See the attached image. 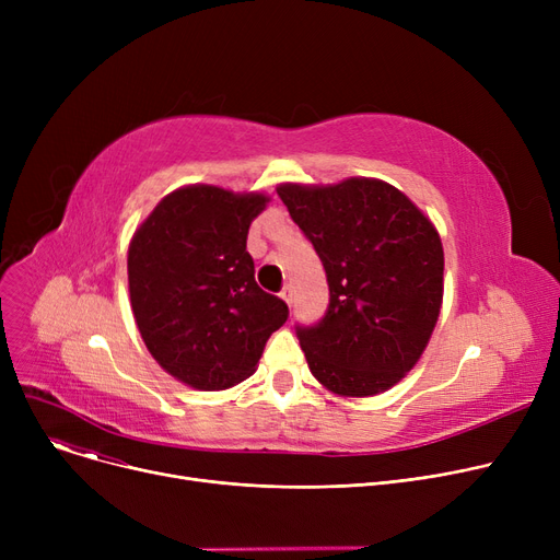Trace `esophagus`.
Masks as SVG:
<instances>
[{
    "label": "esophagus",
    "instance_id": "1",
    "mask_svg": "<svg viewBox=\"0 0 560 560\" xmlns=\"http://www.w3.org/2000/svg\"><path fill=\"white\" fill-rule=\"evenodd\" d=\"M279 298L290 306V304H292V288H290V285H283L281 292H279Z\"/></svg>",
    "mask_w": 560,
    "mask_h": 560
}]
</instances>
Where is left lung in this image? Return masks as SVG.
I'll use <instances>...</instances> for the list:
<instances>
[{
	"label": "left lung",
	"mask_w": 560,
	"mask_h": 560,
	"mask_svg": "<svg viewBox=\"0 0 560 560\" xmlns=\"http://www.w3.org/2000/svg\"><path fill=\"white\" fill-rule=\"evenodd\" d=\"M277 192L329 283L325 317L295 327L313 376L342 397L393 388L420 361L443 304L435 226L401 190L365 176Z\"/></svg>",
	"instance_id": "obj_1"
}]
</instances>
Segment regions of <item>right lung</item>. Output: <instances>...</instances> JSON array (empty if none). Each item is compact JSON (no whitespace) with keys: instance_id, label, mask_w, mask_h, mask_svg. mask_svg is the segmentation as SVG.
<instances>
[{"instance_id":"right-lung-1","label":"right lung","mask_w":560,"mask_h":560,"mask_svg":"<svg viewBox=\"0 0 560 560\" xmlns=\"http://www.w3.org/2000/svg\"><path fill=\"white\" fill-rule=\"evenodd\" d=\"M268 201L184 186L133 233L127 272L138 331L156 363L190 388L224 390L252 376L288 319L285 302L256 283L247 252L249 224Z\"/></svg>"}]
</instances>
